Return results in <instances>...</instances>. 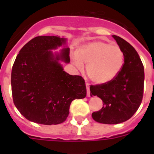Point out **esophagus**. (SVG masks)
Masks as SVG:
<instances>
[{
  "label": "esophagus",
  "instance_id": "obj_1",
  "mask_svg": "<svg viewBox=\"0 0 154 154\" xmlns=\"http://www.w3.org/2000/svg\"><path fill=\"white\" fill-rule=\"evenodd\" d=\"M86 90H87V96L90 97V90H89V84L88 83H86Z\"/></svg>",
  "mask_w": 154,
  "mask_h": 154
}]
</instances>
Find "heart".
<instances>
[{"label": "heart", "instance_id": "obj_1", "mask_svg": "<svg viewBox=\"0 0 154 154\" xmlns=\"http://www.w3.org/2000/svg\"><path fill=\"white\" fill-rule=\"evenodd\" d=\"M71 60L77 68L86 64V74L95 83H106L114 80L122 71L125 54L118 45L103 41H94L77 48Z\"/></svg>", "mask_w": 154, "mask_h": 154}]
</instances>
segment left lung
<instances>
[{"instance_id":"1","label":"left lung","mask_w":154,"mask_h":154,"mask_svg":"<svg viewBox=\"0 0 154 154\" xmlns=\"http://www.w3.org/2000/svg\"><path fill=\"white\" fill-rule=\"evenodd\" d=\"M112 37L125 54L123 68L112 81L90 86L91 95H97L103 103L101 109L91 114L92 119L107 125L130 119L140 106L144 91V66L137 51L121 37Z\"/></svg>"}]
</instances>
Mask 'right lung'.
I'll list each match as a JSON object with an SVG mask.
<instances>
[{
	"label": "right lung",
	"instance_id": "right-lung-1",
	"mask_svg": "<svg viewBox=\"0 0 154 154\" xmlns=\"http://www.w3.org/2000/svg\"><path fill=\"white\" fill-rule=\"evenodd\" d=\"M66 38L42 35L31 39L19 51L11 74L15 106L30 122L45 125L64 122L74 99L84 98L86 87L81 76L70 75L60 61L70 63Z\"/></svg>",
	"mask_w": 154,
	"mask_h": 154
}]
</instances>
